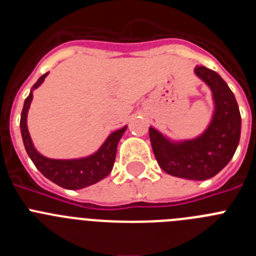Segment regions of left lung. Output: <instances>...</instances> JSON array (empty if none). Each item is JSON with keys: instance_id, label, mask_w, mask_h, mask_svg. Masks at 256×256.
I'll use <instances>...</instances> for the list:
<instances>
[{"instance_id": "left-lung-1", "label": "left lung", "mask_w": 256, "mask_h": 256, "mask_svg": "<svg viewBox=\"0 0 256 256\" xmlns=\"http://www.w3.org/2000/svg\"><path fill=\"white\" fill-rule=\"evenodd\" d=\"M194 73L212 92L209 124L194 138L173 140L154 126L148 128L158 164L178 178L205 180L218 174L234 158L241 136V115L234 92L216 72L196 66Z\"/></svg>"}]
</instances>
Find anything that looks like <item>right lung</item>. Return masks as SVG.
Segmentation results:
<instances>
[{
    "label": "right lung",
    "instance_id": "right-lung-1",
    "mask_svg": "<svg viewBox=\"0 0 256 256\" xmlns=\"http://www.w3.org/2000/svg\"><path fill=\"white\" fill-rule=\"evenodd\" d=\"M47 76L48 73L44 74L38 79L34 86L32 87L29 96L24 101L22 118H20V130H22L24 148H26V154L33 162V164L36 165V168L44 174L47 180L66 190L84 188V187L100 182L101 180L108 177V173L112 172V166H114L115 156H116L118 144L126 130V126L110 133L108 138L98 148V150H96L91 155L76 158V159H51V158L42 155L34 148L33 141H32L28 124H26V118H28L32 100H33V92L44 82V78Z\"/></svg>",
    "mask_w": 256,
    "mask_h": 256
}]
</instances>
